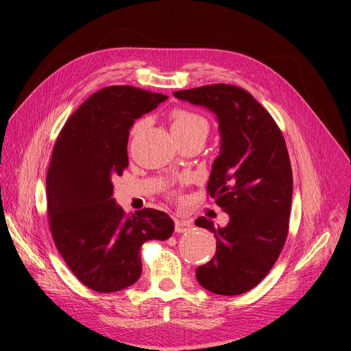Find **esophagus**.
I'll return each instance as SVG.
<instances>
[{
	"label": "esophagus",
	"mask_w": 351,
	"mask_h": 351,
	"mask_svg": "<svg viewBox=\"0 0 351 351\" xmlns=\"http://www.w3.org/2000/svg\"><path fill=\"white\" fill-rule=\"evenodd\" d=\"M193 225L192 222H189V220H175V232L176 233H185V232H189L192 230Z\"/></svg>",
	"instance_id": "34e87169"
}]
</instances>
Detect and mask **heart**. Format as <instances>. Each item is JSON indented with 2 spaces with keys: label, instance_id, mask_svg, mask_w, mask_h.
<instances>
[{
  "label": "heart",
  "instance_id": "b5f03b06",
  "mask_svg": "<svg viewBox=\"0 0 351 351\" xmlns=\"http://www.w3.org/2000/svg\"><path fill=\"white\" fill-rule=\"evenodd\" d=\"M171 121V132L176 139L191 138V136H202L206 139L209 134V123L208 121L193 112V110L185 108H175L169 114ZM145 126V121H138L132 126V135H136L141 129Z\"/></svg>",
  "mask_w": 351,
  "mask_h": 351
}]
</instances>
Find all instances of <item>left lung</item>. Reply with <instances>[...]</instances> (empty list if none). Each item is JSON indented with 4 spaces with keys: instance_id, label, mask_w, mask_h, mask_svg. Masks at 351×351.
Wrapping results in <instances>:
<instances>
[{
    "instance_id": "obj_1",
    "label": "left lung",
    "mask_w": 351,
    "mask_h": 351,
    "mask_svg": "<svg viewBox=\"0 0 351 351\" xmlns=\"http://www.w3.org/2000/svg\"><path fill=\"white\" fill-rule=\"evenodd\" d=\"M173 95L208 108L219 121L220 154L206 191L230 220L215 228L205 216L196 219L216 237V254L196 269V279L222 296L246 293L270 271L289 232L293 175L283 134L243 88L215 84Z\"/></svg>"
}]
</instances>
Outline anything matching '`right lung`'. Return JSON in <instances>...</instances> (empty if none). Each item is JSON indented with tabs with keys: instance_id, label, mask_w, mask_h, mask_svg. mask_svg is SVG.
Returning <instances> with one entry per match:
<instances>
[{
	"instance_id": "right-lung-1",
	"label": "right lung",
	"mask_w": 351,
	"mask_h": 351,
	"mask_svg": "<svg viewBox=\"0 0 351 351\" xmlns=\"http://www.w3.org/2000/svg\"><path fill=\"white\" fill-rule=\"evenodd\" d=\"M166 98L129 85L106 86L69 117L55 142L47 173L48 222L62 259L90 290L132 286L142 273V245L173 233L168 213L146 208L129 216L112 197V180L129 165V129Z\"/></svg>"
}]
</instances>
